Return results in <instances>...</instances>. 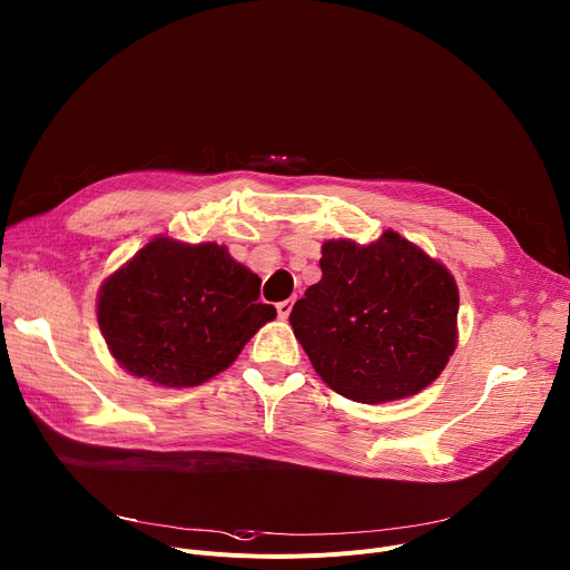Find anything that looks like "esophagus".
<instances>
[{
  "label": "esophagus",
  "mask_w": 570,
  "mask_h": 570,
  "mask_svg": "<svg viewBox=\"0 0 570 570\" xmlns=\"http://www.w3.org/2000/svg\"><path fill=\"white\" fill-rule=\"evenodd\" d=\"M291 308H293V299H284L277 304V314L282 321H286L291 316Z\"/></svg>",
  "instance_id": "obj_1"
}]
</instances>
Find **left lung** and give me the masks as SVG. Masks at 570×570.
I'll use <instances>...</instances> for the list:
<instances>
[{
  "mask_svg": "<svg viewBox=\"0 0 570 570\" xmlns=\"http://www.w3.org/2000/svg\"><path fill=\"white\" fill-rule=\"evenodd\" d=\"M321 252L323 279L288 318L318 377L364 404L428 389L459 338L452 273L393 229L368 245L325 240Z\"/></svg>",
  "mask_w": 570,
  "mask_h": 570,
  "instance_id": "left-lung-1",
  "label": "left lung"
}]
</instances>
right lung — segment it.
I'll list each match as a JSON object with an SVG mask.
<instances>
[{
	"label": "right lung",
	"mask_w": 570,
	"mask_h": 570,
	"mask_svg": "<svg viewBox=\"0 0 570 570\" xmlns=\"http://www.w3.org/2000/svg\"><path fill=\"white\" fill-rule=\"evenodd\" d=\"M258 286V275L225 245L161 234L101 282L97 323L129 375L166 389L199 386L275 321Z\"/></svg>",
	"instance_id": "add662e5"
}]
</instances>
